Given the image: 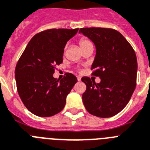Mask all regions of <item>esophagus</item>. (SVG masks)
Segmentation results:
<instances>
[{"label": "esophagus", "mask_w": 150, "mask_h": 150, "mask_svg": "<svg viewBox=\"0 0 150 150\" xmlns=\"http://www.w3.org/2000/svg\"><path fill=\"white\" fill-rule=\"evenodd\" d=\"M76 77H77V81H81V76H76Z\"/></svg>", "instance_id": "esophagus-1"}]
</instances>
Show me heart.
<instances>
[{"instance_id":"heart-1","label":"heart","mask_w":150,"mask_h":150,"mask_svg":"<svg viewBox=\"0 0 150 150\" xmlns=\"http://www.w3.org/2000/svg\"><path fill=\"white\" fill-rule=\"evenodd\" d=\"M91 42L89 40H87V39H85V38H82V39H81V40H80V45H81V48L84 47L85 45H88Z\"/></svg>"}]
</instances>
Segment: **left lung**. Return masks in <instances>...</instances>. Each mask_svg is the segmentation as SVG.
I'll return each instance as SVG.
<instances>
[{"label":"left lung","instance_id":"obj_1","mask_svg":"<svg viewBox=\"0 0 150 150\" xmlns=\"http://www.w3.org/2000/svg\"><path fill=\"white\" fill-rule=\"evenodd\" d=\"M91 39L96 48L92 75L99 76L96 83L87 76L81 81L87 86L83 103L90 114L109 118L119 113L129 103L136 86V52L120 32L111 28H83L79 31Z\"/></svg>","mask_w":150,"mask_h":150}]
</instances>
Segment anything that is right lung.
Returning <instances> with one entry per match:
<instances>
[{"instance_id":"add662e5","label":"right lung","mask_w":150,"mask_h":150,"mask_svg":"<svg viewBox=\"0 0 150 150\" xmlns=\"http://www.w3.org/2000/svg\"><path fill=\"white\" fill-rule=\"evenodd\" d=\"M75 29H49L32 37L15 68L17 89L27 109L39 117L60 112L77 79L67 73L62 80L53 77L56 66L63 63L67 42Z\"/></svg>"}]
</instances>
